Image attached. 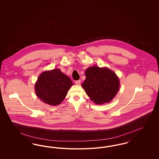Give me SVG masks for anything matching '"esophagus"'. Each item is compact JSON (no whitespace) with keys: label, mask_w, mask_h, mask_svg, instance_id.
<instances>
[{"label":"esophagus","mask_w":159,"mask_h":159,"mask_svg":"<svg viewBox=\"0 0 159 159\" xmlns=\"http://www.w3.org/2000/svg\"><path fill=\"white\" fill-rule=\"evenodd\" d=\"M75 83H76L77 85H79L80 84V80H76L75 81Z\"/></svg>","instance_id":"esophagus-1"}]
</instances>
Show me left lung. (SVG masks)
Masks as SVG:
<instances>
[{
	"label": "left lung",
	"mask_w": 159,
	"mask_h": 159,
	"mask_svg": "<svg viewBox=\"0 0 159 159\" xmlns=\"http://www.w3.org/2000/svg\"><path fill=\"white\" fill-rule=\"evenodd\" d=\"M86 79L82 86L93 102L102 104L110 102L120 87L119 77L109 68L93 66L86 69Z\"/></svg>",
	"instance_id": "obj_1"
}]
</instances>
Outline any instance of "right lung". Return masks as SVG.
I'll list each match as a JSON object with an SVG mask.
<instances>
[{
    "label": "right lung",
    "mask_w": 159,
    "mask_h": 159,
    "mask_svg": "<svg viewBox=\"0 0 159 159\" xmlns=\"http://www.w3.org/2000/svg\"><path fill=\"white\" fill-rule=\"evenodd\" d=\"M73 84L60 69L46 71L40 75L35 83L36 94L42 102L51 106L61 104Z\"/></svg>",
    "instance_id": "obj_1"
}]
</instances>
